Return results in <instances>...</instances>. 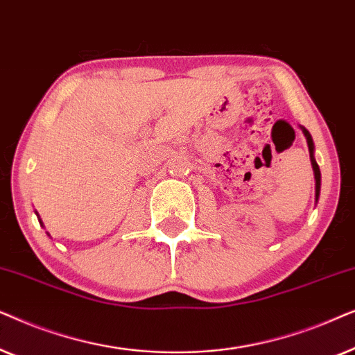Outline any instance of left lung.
<instances>
[{
    "label": "left lung",
    "mask_w": 355,
    "mask_h": 355,
    "mask_svg": "<svg viewBox=\"0 0 355 355\" xmlns=\"http://www.w3.org/2000/svg\"><path fill=\"white\" fill-rule=\"evenodd\" d=\"M300 129H302V134L305 135V140H307V145H309V153H310V163H312V168H313V176H315V200L318 202V197H320V187H322V174H320V168L317 162H315V145H313V139L310 132L305 128L300 125Z\"/></svg>",
    "instance_id": "8db88e82"
}]
</instances>
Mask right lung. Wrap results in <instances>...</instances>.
<instances>
[{"label":"right lung","instance_id":"right-lung-1","mask_svg":"<svg viewBox=\"0 0 355 355\" xmlns=\"http://www.w3.org/2000/svg\"><path fill=\"white\" fill-rule=\"evenodd\" d=\"M35 213H37V211H35ZM37 216H38V215H37ZM38 221H40V225L43 226V223H42V220H40V218H38Z\"/></svg>","mask_w":355,"mask_h":355}]
</instances>
